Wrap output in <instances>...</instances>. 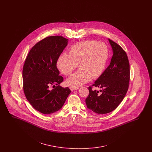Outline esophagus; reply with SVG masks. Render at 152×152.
Returning a JSON list of instances; mask_svg holds the SVG:
<instances>
[{"instance_id":"1","label":"esophagus","mask_w":152,"mask_h":152,"mask_svg":"<svg viewBox=\"0 0 152 152\" xmlns=\"http://www.w3.org/2000/svg\"><path fill=\"white\" fill-rule=\"evenodd\" d=\"M69 88H70V89H71V91H75V90H76V89H79L78 87H71Z\"/></svg>"}]
</instances>
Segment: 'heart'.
<instances>
[{
	"label": "heart",
	"mask_w": 152,
	"mask_h": 152,
	"mask_svg": "<svg viewBox=\"0 0 152 152\" xmlns=\"http://www.w3.org/2000/svg\"><path fill=\"white\" fill-rule=\"evenodd\" d=\"M109 56L107 44L95 40H86L73 45L68 54L62 53L58 58V69L66 76L71 75L76 68L80 69L66 80V84L78 87L91 79L98 78L103 72Z\"/></svg>",
	"instance_id": "1"
}]
</instances>
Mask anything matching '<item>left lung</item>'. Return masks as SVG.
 Instances as JSON below:
<instances>
[{
  "label": "left lung",
  "mask_w": 152,
  "mask_h": 152,
  "mask_svg": "<svg viewBox=\"0 0 152 152\" xmlns=\"http://www.w3.org/2000/svg\"><path fill=\"white\" fill-rule=\"evenodd\" d=\"M113 56L110 63L92 86L100 91L88 88L86 100L87 108L97 114H106L114 110L126 94L130 80V66L126 52L113 41L108 39Z\"/></svg>",
  "instance_id": "obj_1"
}]
</instances>
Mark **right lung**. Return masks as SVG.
<instances>
[{
    "label": "right lung",
    "mask_w": 152,
    "mask_h": 152,
    "mask_svg": "<svg viewBox=\"0 0 152 152\" xmlns=\"http://www.w3.org/2000/svg\"><path fill=\"white\" fill-rule=\"evenodd\" d=\"M68 42L63 36L44 38L31 48L23 65L25 96L33 108L43 114H51L61 108L71 93L68 87L59 86L63 77L59 76L56 66L58 58ZM53 85L56 88L51 90L49 87Z\"/></svg>",
    "instance_id": "1"
}]
</instances>
